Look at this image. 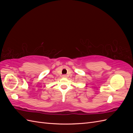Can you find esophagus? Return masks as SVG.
<instances>
[{"mask_svg":"<svg viewBox=\"0 0 133 133\" xmlns=\"http://www.w3.org/2000/svg\"><path fill=\"white\" fill-rule=\"evenodd\" d=\"M62 76H63V78H66L67 77L66 75H63Z\"/></svg>","mask_w":133,"mask_h":133,"instance_id":"1","label":"esophagus"}]
</instances>
